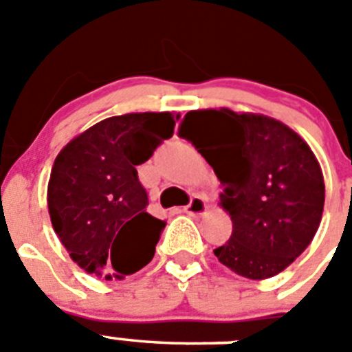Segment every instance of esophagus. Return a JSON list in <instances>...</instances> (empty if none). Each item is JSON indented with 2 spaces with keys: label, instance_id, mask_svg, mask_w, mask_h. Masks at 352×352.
I'll return each instance as SVG.
<instances>
[{
  "label": "esophagus",
  "instance_id": "esophagus-1",
  "mask_svg": "<svg viewBox=\"0 0 352 352\" xmlns=\"http://www.w3.org/2000/svg\"><path fill=\"white\" fill-rule=\"evenodd\" d=\"M183 211L188 214H194V217L195 214H203L204 211H206V201H204L201 195H194V197L190 199V203L186 204Z\"/></svg>",
  "mask_w": 352,
  "mask_h": 352
}]
</instances>
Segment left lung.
<instances>
[{"mask_svg": "<svg viewBox=\"0 0 352 352\" xmlns=\"http://www.w3.org/2000/svg\"><path fill=\"white\" fill-rule=\"evenodd\" d=\"M178 135L223 185L232 234L214 256L250 280L284 272L310 245L324 208V179L309 144L273 118L229 109L186 113Z\"/></svg>", "mask_w": 352, "mask_h": 352, "instance_id": "1", "label": "left lung"}]
</instances>
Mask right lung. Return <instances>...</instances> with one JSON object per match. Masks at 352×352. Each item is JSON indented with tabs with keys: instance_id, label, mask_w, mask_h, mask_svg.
I'll use <instances>...</instances> for the list:
<instances>
[{
	"instance_id": "obj_1",
	"label": "right lung",
	"mask_w": 352,
	"mask_h": 352,
	"mask_svg": "<svg viewBox=\"0 0 352 352\" xmlns=\"http://www.w3.org/2000/svg\"><path fill=\"white\" fill-rule=\"evenodd\" d=\"M178 114L135 113L100 121L56 157L47 204L74 263L96 276L123 278L155 256L164 220L146 211L138 167L173 138Z\"/></svg>"
}]
</instances>
